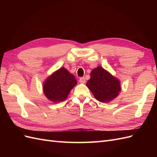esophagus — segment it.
<instances>
[{
    "label": "esophagus",
    "mask_w": 157,
    "mask_h": 157,
    "mask_svg": "<svg viewBox=\"0 0 157 157\" xmlns=\"http://www.w3.org/2000/svg\"><path fill=\"white\" fill-rule=\"evenodd\" d=\"M79 82L80 83H84L85 82H86V80H85L84 77H81V78H80V79H79Z\"/></svg>",
    "instance_id": "obj_1"
}]
</instances>
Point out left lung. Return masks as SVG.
Returning a JSON list of instances; mask_svg holds the SVG:
<instances>
[{"mask_svg":"<svg viewBox=\"0 0 157 157\" xmlns=\"http://www.w3.org/2000/svg\"><path fill=\"white\" fill-rule=\"evenodd\" d=\"M86 86L94 97L102 103L113 100L121 92L118 80L101 67H98L92 71Z\"/></svg>","mask_w":157,"mask_h":157,"instance_id":"8db88e82","label":"left lung"}]
</instances>
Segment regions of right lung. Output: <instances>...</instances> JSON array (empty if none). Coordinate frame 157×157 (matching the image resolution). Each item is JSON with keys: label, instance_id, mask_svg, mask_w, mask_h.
Masks as SVG:
<instances>
[{"label": "right lung", "instance_id": "obj_1", "mask_svg": "<svg viewBox=\"0 0 157 157\" xmlns=\"http://www.w3.org/2000/svg\"><path fill=\"white\" fill-rule=\"evenodd\" d=\"M77 83L72 74L65 68H61L47 78L43 86L44 93L52 101H63Z\"/></svg>", "mask_w": 157, "mask_h": 157}]
</instances>
